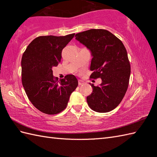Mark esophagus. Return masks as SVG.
Segmentation results:
<instances>
[{
	"mask_svg": "<svg viewBox=\"0 0 157 157\" xmlns=\"http://www.w3.org/2000/svg\"><path fill=\"white\" fill-rule=\"evenodd\" d=\"M83 84H84V82H83L82 80H79V81H78V84H79V86H81V85H82Z\"/></svg>",
	"mask_w": 157,
	"mask_h": 157,
	"instance_id": "1",
	"label": "esophagus"
}]
</instances>
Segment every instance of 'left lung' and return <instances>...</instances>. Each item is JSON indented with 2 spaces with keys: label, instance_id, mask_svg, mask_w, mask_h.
<instances>
[{
  "label": "left lung",
  "instance_id": "left-lung-1",
  "mask_svg": "<svg viewBox=\"0 0 157 157\" xmlns=\"http://www.w3.org/2000/svg\"><path fill=\"white\" fill-rule=\"evenodd\" d=\"M75 37L90 51V77L102 79L99 86L90 84L93 91L86 98L88 105L96 112L111 111L121 102L128 88L131 71L125 46L105 29H91Z\"/></svg>",
  "mask_w": 157,
  "mask_h": 157
}]
</instances>
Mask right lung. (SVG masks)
<instances>
[{"label":"right lung","mask_w":157,"mask_h":157,"mask_svg":"<svg viewBox=\"0 0 157 157\" xmlns=\"http://www.w3.org/2000/svg\"><path fill=\"white\" fill-rule=\"evenodd\" d=\"M39 36L29 44L21 59V79L25 92L35 107L48 115H55L65 108L71 93L78 87L73 75L58 80L52 68L61 62L62 50L74 37Z\"/></svg>","instance_id":"1"}]
</instances>
